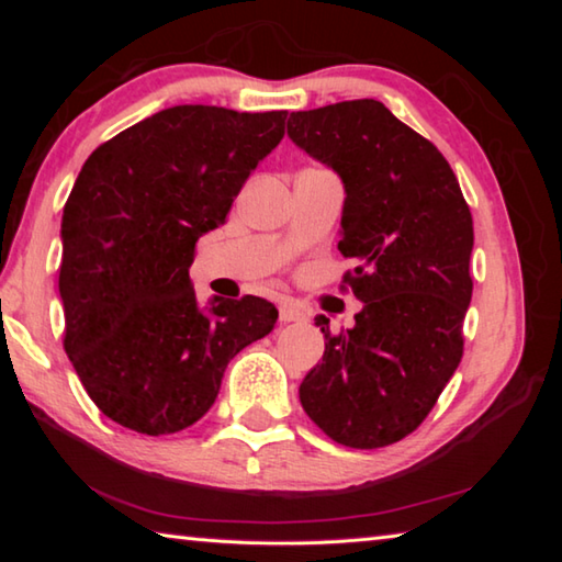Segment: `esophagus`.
I'll return each instance as SVG.
<instances>
[{"label": "esophagus", "mask_w": 562, "mask_h": 562, "mask_svg": "<svg viewBox=\"0 0 562 562\" xmlns=\"http://www.w3.org/2000/svg\"><path fill=\"white\" fill-rule=\"evenodd\" d=\"M280 319L282 322H304V319H307V315H304L300 307H294V304H282Z\"/></svg>", "instance_id": "obj_1"}]
</instances>
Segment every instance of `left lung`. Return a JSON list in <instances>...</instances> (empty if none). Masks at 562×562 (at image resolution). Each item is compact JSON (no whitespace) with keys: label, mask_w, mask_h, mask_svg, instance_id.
Instances as JSON below:
<instances>
[{"label":"left lung","mask_w":562,"mask_h":562,"mask_svg":"<svg viewBox=\"0 0 562 562\" xmlns=\"http://www.w3.org/2000/svg\"><path fill=\"white\" fill-rule=\"evenodd\" d=\"M288 136L341 178L339 252L359 262L345 280L364 302L339 335L315 317L325 355L300 402L329 439L382 449L429 416L461 361L471 211L449 160L382 101L292 111Z\"/></svg>","instance_id":"obj_1"}]
</instances>
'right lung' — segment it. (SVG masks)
Wrapping results in <instances>:
<instances>
[{"instance_id":"add662e5","label":"right lung","mask_w":562,"mask_h":562,"mask_svg":"<svg viewBox=\"0 0 562 562\" xmlns=\"http://www.w3.org/2000/svg\"><path fill=\"white\" fill-rule=\"evenodd\" d=\"M288 111L173 106L83 164L61 215L64 349L103 414L166 436L213 406L227 361L270 335L278 310L247 294L201 307L198 237L225 223Z\"/></svg>"}]
</instances>
